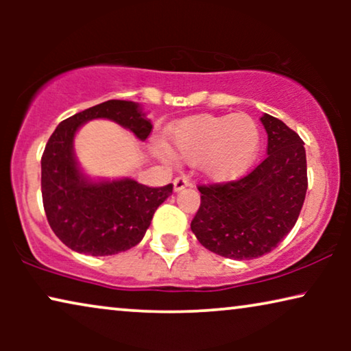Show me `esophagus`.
Listing matches in <instances>:
<instances>
[{
  "label": "esophagus",
  "instance_id": "34e87169",
  "mask_svg": "<svg viewBox=\"0 0 351 351\" xmlns=\"http://www.w3.org/2000/svg\"><path fill=\"white\" fill-rule=\"evenodd\" d=\"M190 185V180L186 179V177H176V180H174V191H180V190H184L185 186H189Z\"/></svg>",
  "mask_w": 351,
  "mask_h": 351
}]
</instances>
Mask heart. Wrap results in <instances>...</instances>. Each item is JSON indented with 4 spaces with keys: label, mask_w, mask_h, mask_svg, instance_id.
Listing matches in <instances>:
<instances>
[{
    "label": "heart",
    "mask_w": 351,
    "mask_h": 351,
    "mask_svg": "<svg viewBox=\"0 0 351 351\" xmlns=\"http://www.w3.org/2000/svg\"><path fill=\"white\" fill-rule=\"evenodd\" d=\"M174 152L214 182H230L246 174L261 148V131L246 113L196 114L182 119L169 131ZM171 156V152L160 148Z\"/></svg>",
    "instance_id": "obj_1"
}]
</instances>
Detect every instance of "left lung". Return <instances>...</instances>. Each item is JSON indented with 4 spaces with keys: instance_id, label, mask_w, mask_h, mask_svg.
I'll return each mask as SVG.
<instances>
[{
    "instance_id": "obj_1",
    "label": "left lung",
    "mask_w": 351,
    "mask_h": 351,
    "mask_svg": "<svg viewBox=\"0 0 351 351\" xmlns=\"http://www.w3.org/2000/svg\"><path fill=\"white\" fill-rule=\"evenodd\" d=\"M267 158L233 182L199 185L191 232L210 252L249 261L270 252L299 219L306 186L304 141L281 119L263 114Z\"/></svg>"
}]
</instances>
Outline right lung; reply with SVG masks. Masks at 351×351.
I'll list each match as a JSON object with an SVG mask.
<instances>
[{
	"label": "right lung",
	"mask_w": 351,
	"mask_h": 351,
	"mask_svg": "<svg viewBox=\"0 0 351 351\" xmlns=\"http://www.w3.org/2000/svg\"><path fill=\"white\" fill-rule=\"evenodd\" d=\"M99 118L129 129L138 141H145L153 128L141 105L129 100H107L64 119L43 153L41 193L47 222L65 246L89 256H113L142 241L172 184L152 189L128 177L95 182L83 174L73 138L84 123Z\"/></svg>",
	"instance_id": "add662e5"
}]
</instances>
